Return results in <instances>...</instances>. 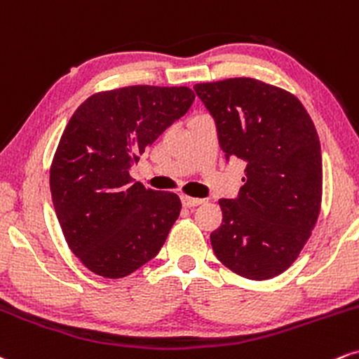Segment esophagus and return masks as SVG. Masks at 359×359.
Returning <instances> with one entry per match:
<instances>
[{
	"label": "esophagus",
	"instance_id": "1",
	"mask_svg": "<svg viewBox=\"0 0 359 359\" xmlns=\"http://www.w3.org/2000/svg\"><path fill=\"white\" fill-rule=\"evenodd\" d=\"M181 201H183V205L188 206V208H191V206H198V205L205 203L203 198H193V196H187V195L181 196Z\"/></svg>",
	"mask_w": 359,
	"mask_h": 359
}]
</instances>
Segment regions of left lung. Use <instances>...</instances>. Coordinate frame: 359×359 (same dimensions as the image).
Masks as SVG:
<instances>
[{"label": "left lung", "mask_w": 359, "mask_h": 359, "mask_svg": "<svg viewBox=\"0 0 359 359\" xmlns=\"http://www.w3.org/2000/svg\"><path fill=\"white\" fill-rule=\"evenodd\" d=\"M226 159L247 163L238 198L220 200L212 247L231 272L267 280L287 271L311 237L323 198L321 144L301 100L257 79L196 83Z\"/></svg>", "instance_id": "obj_1"}]
</instances>
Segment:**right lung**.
Wrapping results in <instances>:
<instances>
[{
	"mask_svg": "<svg viewBox=\"0 0 359 359\" xmlns=\"http://www.w3.org/2000/svg\"><path fill=\"white\" fill-rule=\"evenodd\" d=\"M193 100L184 86H129L97 92L70 117L50 191L67 245L90 272L121 279L161 250L180 196L134 183L129 170Z\"/></svg>",
	"mask_w": 359,
	"mask_h": 359,
	"instance_id": "1",
	"label": "right lung"
}]
</instances>
